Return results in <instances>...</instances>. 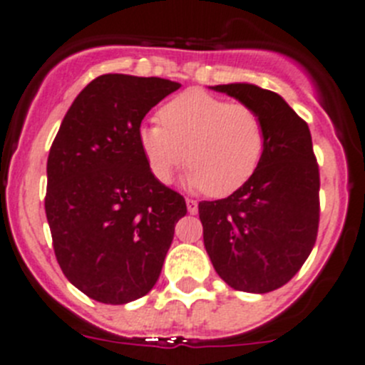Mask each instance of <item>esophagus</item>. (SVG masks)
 I'll use <instances>...</instances> for the list:
<instances>
[{"label":"esophagus","mask_w":365,"mask_h":365,"mask_svg":"<svg viewBox=\"0 0 365 365\" xmlns=\"http://www.w3.org/2000/svg\"><path fill=\"white\" fill-rule=\"evenodd\" d=\"M186 208H188V213H192V215H195L199 212V205L193 199H186Z\"/></svg>","instance_id":"obj_1"}]
</instances>
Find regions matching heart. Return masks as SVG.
I'll return each instance as SVG.
<instances>
[{
	"label": "heart",
	"instance_id": "heart-1",
	"mask_svg": "<svg viewBox=\"0 0 365 365\" xmlns=\"http://www.w3.org/2000/svg\"><path fill=\"white\" fill-rule=\"evenodd\" d=\"M157 119L159 125L139 128L137 141L160 185H170L186 163L190 190L228 197L248 185L262 163L266 128L260 113L246 103L186 90L166 103Z\"/></svg>",
	"mask_w": 365,
	"mask_h": 365
}]
</instances>
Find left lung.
Masks as SVG:
<instances>
[{
    "instance_id": "obj_1",
    "label": "left lung",
    "mask_w": 365,
    "mask_h": 365,
    "mask_svg": "<svg viewBox=\"0 0 365 365\" xmlns=\"http://www.w3.org/2000/svg\"><path fill=\"white\" fill-rule=\"evenodd\" d=\"M212 88L260 113L266 150L248 185L226 199L199 202L205 248L233 289L273 292L297 275L319 232L320 175L312 133L272 90L248 83Z\"/></svg>"
}]
</instances>
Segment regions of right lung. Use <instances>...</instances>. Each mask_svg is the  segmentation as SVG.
Instances as JSON below:
<instances>
[{
	"label": "right lung",
	"mask_w": 365,
	"mask_h": 365,
	"mask_svg": "<svg viewBox=\"0 0 365 365\" xmlns=\"http://www.w3.org/2000/svg\"><path fill=\"white\" fill-rule=\"evenodd\" d=\"M179 86L99 76L72 103L50 146L45 212L53 253L66 279L98 302L145 297L186 215L185 197L152 175L137 141L146 113Z\"/></svg>",
	"instance_id": "right-lung-1"
}]
</instances>
